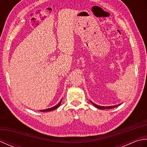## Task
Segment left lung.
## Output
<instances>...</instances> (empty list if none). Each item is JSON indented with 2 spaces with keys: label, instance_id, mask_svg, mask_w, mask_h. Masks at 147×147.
Instances as JSON below:
<instances>
[{
  "label": "left lung",
  "instance_id": "left-lung-1",
  "mask_svg": "<svg viewBox=\"0 0 147 147\" xmlns=\"http://www.w3.org/2000/svg\"><path fill=\"white\" fill-rule=\"evenodd\" d=\"M90 102L92 103V104L93 105V106H95V107H96L97 109H102V110H104V109H112V108H114V107H117L118 105H121V104H118V105H112V106H100V105H96L95 104H94L93 102H92L91 100H90Z\"/></svg>",
  "mask_w": 147,
  "mask_h": 147
}]
</instances>
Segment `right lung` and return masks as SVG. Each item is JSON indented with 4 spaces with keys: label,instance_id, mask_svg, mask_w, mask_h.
I'll return each mask as SVG.
<instances>
[{
    "label": "right lung",
    "instance_id": "right-lung-1",
    "mask_svg": "<svg viewBox=\"0 0 147 147\" xmlns=\"http://www.w3.org/2000/svg\"><path fill=\"white\" fill-rule=\"evenodd\" d=\"M61 102H62V99L61 100V101L59 102V103H58V104L56 105H55V106H54V107H51V108H49V109H43V110H40V112H49V111H54V110H55V109H57L59 106H60V105H61Z\"/></svg>",
    "mask_w": 147,
    "mask_h": 147
}]
</instances>
